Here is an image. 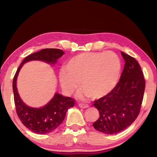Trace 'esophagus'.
Instances as JSON below:
<instances>
[{
    "label": "esophagus",
    "instance_id": "esophagus-1",
    "mask_svg": "<svg viewBox=\"0 0 157 157\" xmlns=\"http://www.w3.org/2000/svg\"><path fill=\"white\" fill-rule=\"evenodd\" d=\"M78 106L81 107V108H83V109H86V108H88L89 106L88 104H81V103H80V104H78Z\"/></svg>",
    "mask_w": 157,
    "mask_h": 157
}]
</instances>
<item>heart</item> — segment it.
I'll return each instance as SVG.
<instances>
[{
  "instance_id": "1",
  "label": "heart",
  "mask_w": 157,
  "mask_h": 157,
  "mask_svg": "<svg viewBox=\"0 0 157 157\" xmlns=\"http://www.w3.org/2000/svg\"><path fill=\"white\" fill-rule=\"evenodd\" d=\"M121 62L114 53H82L71 59L66 69L60 73V83L64 91L71 94L81 86V97L101 98L117 84Z\"/></svg>"
}]
</instances>
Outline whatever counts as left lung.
<instances>
[{
  "mask_svg": "<svg viewBox=\"0 0 157 157\" xmlns=\"http://www.w3.org/2000/svg\"><path fill=\"white\" fill-rule=\"evenodd\" d=\"M125 65L119 82L104 97L94 101L100 117L93 124L95 129L106 134L122 132L135 121L141 110L145 79L136 59L121 52Z\"/></svg>",
  "mask_w": 157,
  "mask_h": 157,
  "instance_id": "1",
  "label": "left lung"
}]
</instances>
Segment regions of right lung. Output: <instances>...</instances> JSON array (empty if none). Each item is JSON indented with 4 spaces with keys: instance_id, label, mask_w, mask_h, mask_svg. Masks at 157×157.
<instances>
[{
    "instance_id": "obj_1",
    "label": "right lung",
    "mask_w": 157,
    "mask_h": 157,
    "mask_svg": "<svg viewBox=\"0 0 157 157\" xmlns=\"http://www.w3.org/2000/svg\"><path fill=\"white\" fill-rule=\"evenodd\" d=\"M64 52L58 48H45L28 56L17 69L13 80L14 102L16 113L22 124L27 128L36 134H44L53 132L65 119L66 111L74 107L75 101L71 97H65L56 94L46 106L40 108L28 106L21 99L16 87V79L23 64L33 60L44 61L49 63H55Z\"/></svg>"
}]
</instances>
